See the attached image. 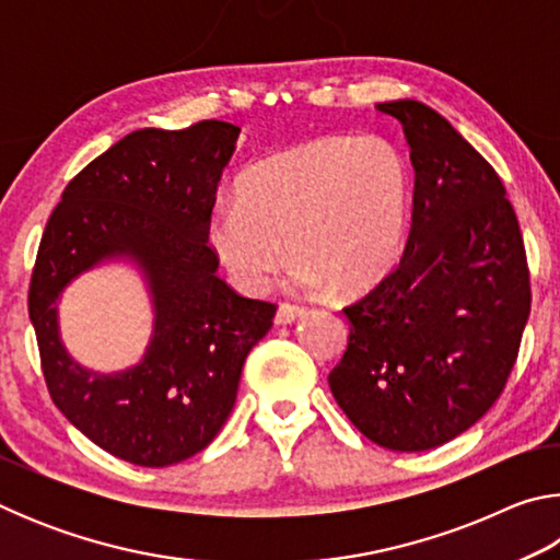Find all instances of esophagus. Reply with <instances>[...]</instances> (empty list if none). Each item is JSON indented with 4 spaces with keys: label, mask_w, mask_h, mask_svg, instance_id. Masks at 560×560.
Listing matches in <instances>:
<instances>
[{
    "label": "esophagus",
    "mask_w": 560,
    "mask_h": 560,
    "mask_svg": "<svg viewBox=\"0 0 560 560\" xmlns=\"http://www.w3.org/2000/svg\"><path fill=\"white\" fill-rule=\"evenodd\" d=\"M303 314H306V308L296 306V303H279L273 320H277L279 326H287V324H293V320H299Z\"/></svg>",
    "instance_id": "34e87169"
}]
</instances>
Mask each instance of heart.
<instances>
[{
  "label": "heart",
  "instance_id": "obj_1",
  "mask_svg": "<svg viewBox=\"0 0 560 560\" xmlns=\"http://www.w3.org/2000/svg\"><path fill=\"white\" fill-rule=\"evenodd\" d=\"M410 170L381 136H330L246 167L236 200L207 222V246L236 289L259 293L289 252L303 287H375L402 252Z\"/></svg>",
  "mask_w": 560,
  "mask_h": 560
}]
</instances>
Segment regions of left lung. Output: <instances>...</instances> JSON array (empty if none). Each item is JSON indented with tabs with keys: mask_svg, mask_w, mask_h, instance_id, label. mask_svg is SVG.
<instances>
[{
	"mask_svg": "<svg viewBox=\"0 0 560 560\" xmlns=\"http://www.w3.org/2000/svg\"><path fill=\"white\" fill-rule=\"evenodd\" d=\"M402 122L415 167L402 259L343 308L348 348L328 385L368 440L440 447L504 390L530 314L524 236L506 189L438 110L377 103Z\"/></svg>",
	"mask_w": 560,
	"mask_h": 560,
	"instance_id": "8db88e82",
	"label": "left lung"
}]
</instances>
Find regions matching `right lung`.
<instances>
[{"label":"right lung","instance_id":"right-lung-1","mask_svg":"<svg viewBox=\"0 0 560 560\" xmlns=\"http://www.w3.org/2000/svg\"><path fill=\"white\" fill-rule=\"evenodd\" d=\"M236 138L224 120L130 132L66 185L36 252L30 318L51 400L101 450L140 467H170L217 438L244 360L277 314L217 277L207 246ZM116 256L144 269L156 324L138 366L103 376L65 353L55 301L79 272Z\"/></svg>","mask_w":560,"mask_h":560}]
</instances>
